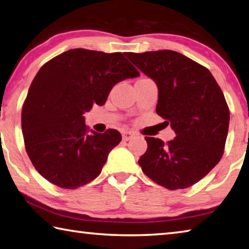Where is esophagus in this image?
Here are the masks:
<instances>
[{
    "mask_svg": "<svg viewBox=\"0 0 249 249\" xmlns=\"http://www.w3.org/2000/svg\"><path fill=\"white\" fill-rule=\"evenodd\" d=\"M134 137V134L132 132H124L122 135V138H123L124 142H127V140L132 139Z\"/></svg>",
    "mask_w": 249,
    "mask_h": 249,
    "instance_id": "obj_1",
    "label": "esophagus"
}]
</instances>
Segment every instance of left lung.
<instances>
[{"label": "left lung", "instance_id": "obj_1", "mask_svg": "<svg viewBox=\"0 0 249 249\" xmlns=\"http://www.w3.org/2000/svg\"><path fill=\"white\" fill-rule=\"evenodd\" d=\"M125 54L156 81V112L175 132L166 143L144 137L148 148L138 164L149 178L171 191L193 186L223 156L230 111L222 90L209 70L178 52Z\"/></svg>", "mask_w": 249, "mask_h": 249}]
</instances>
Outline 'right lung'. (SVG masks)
Masks as SVG:
<instances>
[{
    "mask_svg": "<svg viewBox=\"0 0 249 249\" xmlns=\"http://www.w3.org/2000/svg\"><path fill=\"white\" fill-rule=\"evenodd\" d=\"M138 75L121 52L73 49L42 65L21 110L25 148L40 175L75 189L101 173L122 136L111 128L90 133L83 114L105 105L115 84Z\"/></svg>",
    "mask_w": 249,
    "mask_h": 249,
    "instance_id": "add662e5",
    "label": "right lung"
}]
</instances>
